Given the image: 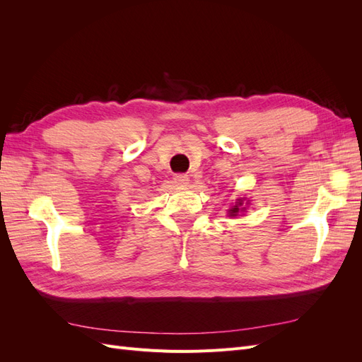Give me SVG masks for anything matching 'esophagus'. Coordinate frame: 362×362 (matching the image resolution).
I'll return each instance as SVG.
<instances>
[{
    "instance_id": "esophagus-1",
    "label": "esophagus",
    "mask_w": 362,
    "mask_h": 362,
    "mask_svg": "<svg viewBox=\"0 0 362 362\" xmlns=\"http://www.w3.org/2000/svg\"><path fill=\"white\" fill-rule=\"evenodd\" d=\"M173 181L177 182L178 185H187V182H189V175H185V173H177L173 177Z\"/></svg>"
}]
</instances>
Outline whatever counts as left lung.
<instances>
[{
	"instance_id": "1",
	"label": "left lung",
	"mask_w": 362,
	"mask_h": 362,
	"mask_svg": "<svg viewBox=\"0 0 362 362\" xmlns=\"http://www.w3.org/2000/svg\"><path fill=\"white\" fill-rule=\"evenodd\" d=\"M242 205H243V202L238 199V202L231 208V210H229V216H237V214H238V211H243V210H245V206L242 208Z\"/></svg>"
}]
</instances>
